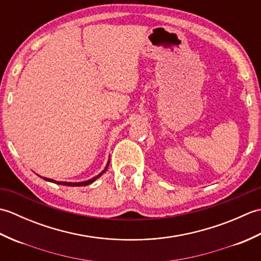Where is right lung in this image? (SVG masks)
I'll use <instances>...</instances> for the list:
<instances>
[{"mask_svg":"<svg viewBox=\"0 0 261 261\" xmlns=\"http://www.w3.org/2000/svg\"><path fill=\"white\" fill-rule=\"evenodd\" d=\"M109 165H110V160L108 162V164H107V166H105V168L101 171V173H99L98 175H96L95 177H93V178H91V179H88V180H84V181H79V182H71V181H57V180H54V179H50V178H46V177H42L43 179L45 180H47V181H51V182H55V184H59V185H64V186H87V185H90V184H92V182H94L95 181L98 177H101L105 171H107V169H108V167H109ZM41 177V176H40Z\"/></svg>","mask_w":261,"mask_h":261,"instance_id":"1","label":"right lung"}]
</instances>
